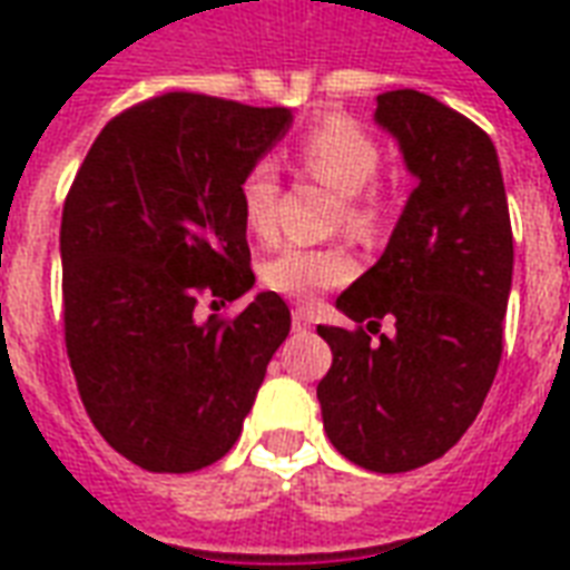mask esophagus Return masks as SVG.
I'll list each match as a JSON object with an SVG mask.
<instances>
[{
    "label": "esophagus",
    "instance_id": "34e87169",
    "mask_svg": "<svg viewBox=\"0 0 570 570\" xmlns=\"http://www.w3.org/2000/svg\"><path fill=\"white\" fill-rule=\"evenodd\" d=\"M291 326H294L297 333H306V330H308L306 312H299V308H294V312H291Z\"/></svg>",
    "mask_w": 570,
    "mask_h": 570
}]
</instances>
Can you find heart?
Listing matches in <instances>:
<instances>
[{
	"label": "heart",
	"mask_w": 570,
	"mask_h": 570,
	"mask_svg": "<svg viewBox=\"0 0 570 570\" xmlns=\"http://www.w3.org/2000/svg\"><path fill=\"white\" fill-rule=\"evenodd\" d=\"M297 169L342 198L338 225L356 237H374L386 219V205L372 180L381 171V145L368 130L345 118H330L299 139L294 151ZM279 180L271 163H255L240 180V214L255 237L276 232ZM356 273L354 255L342 244L297 246L285 244L262 264V282L294 303H312L324 291L351 282Z\"/></svg>",
	"instance_id": "b5f03b06"
}]
</instances>
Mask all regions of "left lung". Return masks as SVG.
<instances>
[{
  "mask_svg": "<svg viewBox=\"0 0 570 570\" xmlns=\"http://www.w3.org/2000/svg\"><path fill=\"white\" fill-rule=\"evenodd\" d=\"M374 118L419 184L381 262L335 299L354 330L317 326L333 351L317 401L347 461L407 473L443 458L482 410L500 368L514 240L482 127L413 88L383 91ZM383 316L396 335L372 340Z\"/></svg>",
  "mask_w": 570,
  "mask_h": 570,
  "instance_id": "8db88e82",
  "label": "left lung"
}]
</instances>
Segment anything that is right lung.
Returning <instances> with one entry per match:
<instances>
[{
    "instance_id": "add662e5",
    "label": "right lung",
    "mask_w": 570,
    "mask_h": 570,
    "mask_svg": "<svg viewBox=\"0 0 570 570\" xmlns=\"http://www.w3.org/2000/svg\"><path fill=\"white\" fill-rule=\"evenodd\" d=\"M291 125L282 106L166 91L118 112L61 214L65 345L106 443L148 473H196L240 436L291 312L255 285L240 180Z\"/></svg>"
}]
</instances>
